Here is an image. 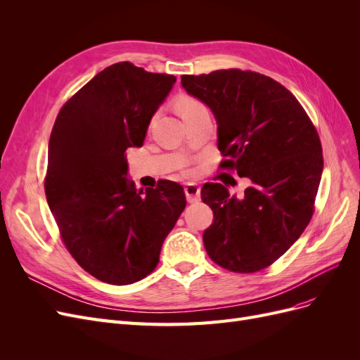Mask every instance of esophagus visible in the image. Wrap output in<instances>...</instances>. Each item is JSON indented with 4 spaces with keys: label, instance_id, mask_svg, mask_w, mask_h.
Masks as SVG:
<instances>
[{
    "label": "esophagus",
    "instance_id": "1",
    "mask_svg": "<svg viewBox=\"0 0 360 360\" xmlns=\"http://www.w3.org/2000/svg\"><path fill=\"white\" fill-rule=\"evenodd\" d=\"M184 193H186L189 202H198L201 198V189L197 183H188L184 186Z\"/></svg>",
    "mask_w": 360,
    "mask_h": 360
}]
</instances>
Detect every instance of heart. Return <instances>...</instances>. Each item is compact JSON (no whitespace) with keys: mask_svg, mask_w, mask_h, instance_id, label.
Returning a JSON list of instances; mask_svg holds the SVG:
<instances>
[{"mask_svg":"<svg viewBox=\"0 0 360 360\" xmlns=\"http://www.w3.org/2000/svg\"><path fill=\"white\" fill-rule=\"evenodd\" d=\"M200 108H204V106L200 102L191 99V97H183V99H180L177 103V110L181 115L192 112L195 110H200Z\"/></svg>","mask_w":360,"mask_h":360,"instance_id":"1","label":"heart"}]
</instances>
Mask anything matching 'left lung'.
<instances>
[{
    "label": "left lung",
    "instance_id": "obj_1",
    "mask_svg": "<svg viewBox=\"0 0 360 360\" xmlns=\"http://www.w3.org/2000/svg\"><path fill=\"white\" fill-rule=\"evenodd\" d=\"M181 86L214 115L222 168L249 179L242 198L205 183L213 224L207 254L224 269L254 274L284 255L304 231L323 174L321 143L309 117L284 85L238 69L183 75Z\"/></svg>",
    "mask_w": 360,
    "mask_h": 360
}]
</instances>
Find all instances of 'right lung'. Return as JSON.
<instances>
[{
    "mask_svg": "<svg viewBox=\"0 0 360 360\" xmlns=\"http://www.w3.org/2000/svg\"><path fill=\"white\" fill-rule=\"evenodd\" d=\"M176 76L115 63L61 108L48 146L45 192L63 242L78 264L112 285L146 278L186 207L176 181L138 189L126 150L143 147Z\"/></svg>",
    "mask_w": 360,
    "mask_h": 360,
    "instance_id": "obj_1",
    "label": "right lung"
}]
</instances>
